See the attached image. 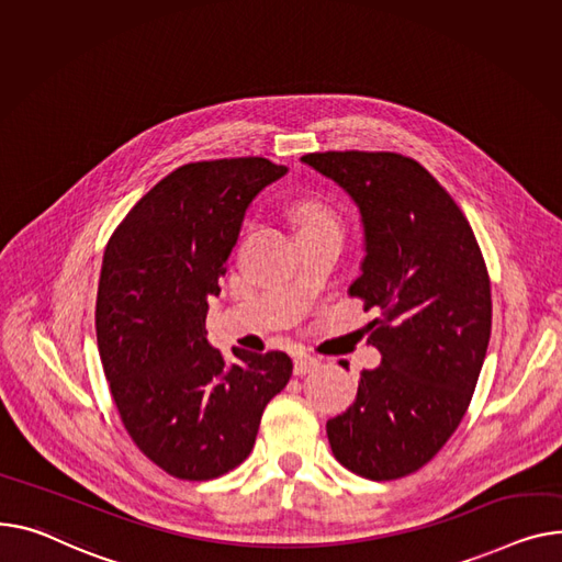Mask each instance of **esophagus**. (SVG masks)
I'll return each instance as SVG.
<instances>
[{
    "label": "esophagus",
    "mask_w": 562,
    "mask_h": 562,
    "mask_svg": "<svg viewBox=\"0 0 562 562\" xmlns=\"http://www.w3.org/2000/svg\"><path fill=\"white\" fill-rule=\"evenodd\" d=\"M314 368H318V359L310 357V355H297L293 359V372L295 375H305V372H312Z\"/></svg>",
    "instance_id": "34e87169"
}]
</instances>
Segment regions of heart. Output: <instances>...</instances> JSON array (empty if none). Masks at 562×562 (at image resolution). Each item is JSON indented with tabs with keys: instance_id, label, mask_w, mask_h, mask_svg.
<instances>
[{
	"instance_id": "1",
	"label": "heart",
	"mask_w": 562,
	"mask_h": 562,
	"mask_svg": "<svg viewBox=\"0 0 562 562\" xmlns=\"http://www.w3.org/2000/svg\"><path fill=\"white\" fill-rule=\"evenodd\" d=\"M295 216L301 221V228H316V226H329V228H339L334 214L316 203H301L295 207Z\"/></svg>"
}]
</instances>
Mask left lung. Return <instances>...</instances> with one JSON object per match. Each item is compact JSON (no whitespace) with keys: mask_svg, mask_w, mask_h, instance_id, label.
Returning <instances> with one entry per match:
<instances>
[{"mask_svg":"<svg viewBox=\"0 0 562 562\" xmlns=\"http://www.w3.org/2000/svg\"><path fill=\"white\" fill-rule=\"evenodd\" d=\"M355 201L361 276L350 295L378 310L357 400L327 420L341 465L372 481L429 463L463 420L491 341V278L461 207L416 160L327 151L301 158Z\"/></svg>","mask_w":562,"mask_h":562,"instance_id":"left-lung-1","label":"left lung"}]
</instances>
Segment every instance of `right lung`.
Returning a JSON list of instances; mask_svg holds the SVG:
<instances>
[{
	"label": "right lung",
	"mask_w": 562,
	"mask_h": 562,
	"mask_svg": "<svg viewBox=\"0 0 562 562\" xmlns=\"http://www.w3.org/2000/svg\"><path fill=\"white\" fill-rule=\"evenodd\" d=\"M289 169L267 158L182 165L110 237L97 293V344L120 418L167 474L207 481L250 454L265 406L293 363L284 352L207 344V301L252 199Z\"/></svg>",
	"instance_id": "add662e5"
}]
</instances>
